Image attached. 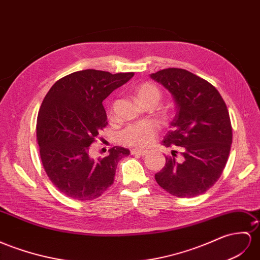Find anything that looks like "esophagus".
Masks as SVG:
<instances>
[{"label":"esophagus","mask_w":260,"mask_h":260,"mask_svg":"<svg viewBox=\"0 0 260 260\" xmlns=\"http://www.w3.org/2000/svg\"><path fill=\"white\" fill-rule=\"evenodd\" d=\"M131 152H132V155H135V156H145L146 154H147V151L143 150V149H132Z\"/></svg>","instance_id":"obj_1"}]
</instances>
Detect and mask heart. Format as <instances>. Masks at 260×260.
I'll use <instances>...</instances> for the list:
<instances>
[{"mask_svg": "<svg viewBox=\"0 0 260 260\" xmlns=\"http://www.w3.org/2000/svg\"><path fill=\"white\" fill-rule=\"evenodd\" d=\"M136 96L141 104L148 101L158 102L160 99V91L156 85L151 83H143L136 88ZM158 126L152 122H141L132 124L124 128L119 135L121 142L126 146L132 147H147L154 142L157 134Z\"/></svg>", "mask_w": 260, "mask_h": 260, "instance_id": "heart-1", "label": "heart"}]
</instances>
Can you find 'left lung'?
Here are the masks:
<instances>
[{
	"label": "left lung",
	"instance_id": "8db88e82",
	"mask_svg": "<svg viewBox=\"0 0 260 260\" xmlns=\"http://www.w3.org/2000/svg\"><path fill=\"white\" fill-rule=\"evenodd\" d=\"M150 78L167 89L176 103L162 145L181 147V158L176 159L172 150L155 179L172 196L198 197L218 180L228 162L233 138L228 108L214 86L190 71L168 68Z\"/></svg>",
	"mask_w": 260,
	"mask_h": 260
}]
</instances>
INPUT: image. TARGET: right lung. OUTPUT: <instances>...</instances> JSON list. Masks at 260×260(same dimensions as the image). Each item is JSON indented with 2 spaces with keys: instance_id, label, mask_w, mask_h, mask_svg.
<instances>
[{
  "instance_id": "obj_1",
  "label": "right lung",
  "mask_w": 260,
  "mask_h": 260,
  "mask_svg": "<svg viewBox=\"0 0 260 260\" xmlns=\"http://www.w3.org/2000/svg\"><path fill=\"white\" fill-rule=\"evenodd\" d=\"M134 73L86 69L51 86L39 109L37 142L46 174L58 190L79 201L102 196L114 182L118 161L129 150L115 146L93 158L90 146L108 124L102 102Z\"/></svg>"
}]
</instances>
